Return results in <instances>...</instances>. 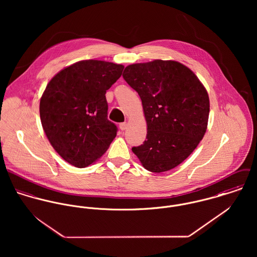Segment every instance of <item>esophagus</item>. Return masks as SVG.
<instances>
[{"instance_id":"1","label":"esophagus","mask_w":257,"mask_h":257,"mask_svg":"<svg viewBox=\"0 0 257 257\" xmlns=\"http://www.w3.org/2000/svg\"><path fill=\"white\" fill-rule=\"evenodd\" d=\"M126 126H127V122H120V123H119V128H120L121 131L126 130Z\"/></svg>"}]
</instances>
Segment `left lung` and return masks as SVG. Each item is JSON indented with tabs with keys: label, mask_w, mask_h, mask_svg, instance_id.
Listing matches in <instances>:
<instances>
[{
	"label": "left lung",
	"mask_w": 257,
	"mask_h": 257,
	"mask_svg": "<svg viewBox=\"0 0 257 257\" xmlns=\"http://www.w3.org/2000/svg\"><path fill=\"white\" fill-rule=\"evenodd\" d=\"M122 77L140 95L147 119V140L133 147V152L150 172L173 169L194 151L207 131V90L188 67L173 60L132 64Z\"/></svg>",
	"instance_id": "1"
}]
</instances>
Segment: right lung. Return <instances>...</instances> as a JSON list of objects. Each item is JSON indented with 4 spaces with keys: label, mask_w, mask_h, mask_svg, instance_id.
Returning <instances> with one entry per match:
<instances>
[{
    "label": "right lung",
    "mask_w": 257,
    "mask_h": 257,
    "mask_svg": "<svg viewBox=\"0 0 257 257\" xmlns=\"http://www.w3.org/2000/svg\"><path fill=\"white\" fill-rule=\"evenodd\" d=\"M123 66L101 60L76 62L47 84L39 104L43 131L55 151L84 168L100 158L116 136L108 119L106 92Z\"/></svg>",
    "instance_id": "add662e5"
}]
</instances>
